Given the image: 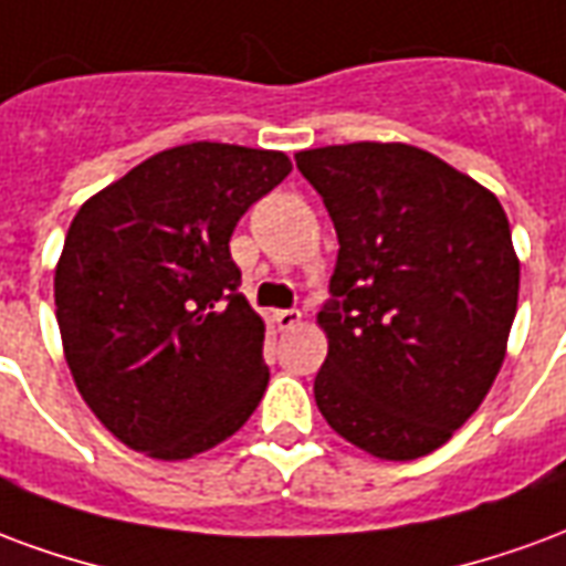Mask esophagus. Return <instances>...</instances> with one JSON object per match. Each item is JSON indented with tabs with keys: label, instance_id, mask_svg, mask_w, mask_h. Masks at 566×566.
Masks as SVG:
<instances>
[{
	"label": "esophagus",
	"instance_id": "1",
	"mask_svg": "<svg viewBox=\"0 0 566 566\" xmlns=\"http://www.w3.org/2000/svg\"><path fill=\"white\" fill-rule=\"evenodd\" d=\"M274 323H277V328L289 332V328H295V325L301 323V311H298V307H289V311H277V313H274Z\"/></svg>",
	"mask_w": 566,
	"mask_h": 566
}]
</instances>
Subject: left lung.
<instances>
[{"label":"left lung","mask_w":566,"mask_h":566,"mask_svg":"<svg viewBox=\"0 0 566 566\" xmlns=\"http://www.w3.org/2000/svg\"><path fill=\"white\" fill-rule=\"evenodd\" d=\"M337 232L313 379L334 431L370 455L443 447L492 389L518 304L501 201L410 144L295 153Z\"/></svg>","instance_id":"1"}]
</instances>
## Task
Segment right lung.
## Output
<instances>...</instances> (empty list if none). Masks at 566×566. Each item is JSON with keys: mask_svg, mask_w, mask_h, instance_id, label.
Instances as JSON below:
<instances>
[{"mask_svg": "<svg viewBox=\"0 0 566 566\" xmlns=\"http://www.w3.org/2000/svg\"><path fill=\"white\" fill-rule=\"evenodd\" d=\"M289 156L196 142L163 150L77 210L53 277L74 386L126 447L177 461L232 437L262 401L265 323L232 232Z\"/></svg>", "mask_w": 566, "mask_h": 566, "instance_id": "1", "label": "right lung"}]
</instances>
